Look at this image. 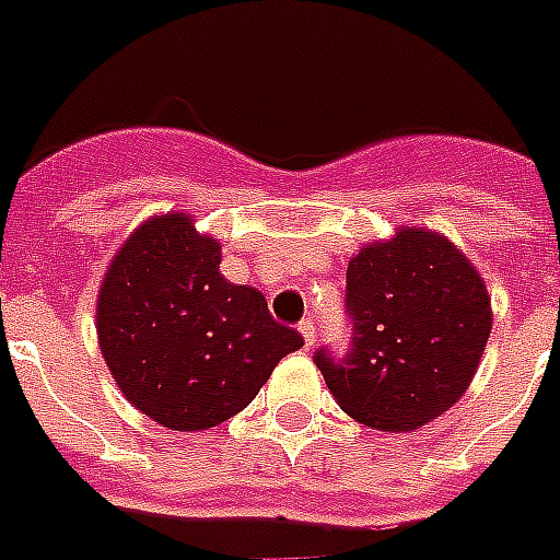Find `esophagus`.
<instances>
[{"label":"esophagus","mask_w":560,"mask_h":560,"mask_svg":"<svg viewBox=\"0 0 560 560\" xmlns=\"http://www.w3.org/2000/svg\"><path fill=\"white\" fill-rule=\"evenodd\" d=\"M299 334H302L304 345H307V348H311V345L316 342V322H313V319L299 322Z\"/></svg>","instance_id":"esophagus-1"}]
</instances>
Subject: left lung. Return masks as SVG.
<instances>
[{
	"instance_id": "8db88e82",
	"label": "left lung",
	"mask_w": 560,
	"mask_h": 560,
	"mask_svg": "<svg viewBox=\"0 0 560 560\" xmlns=\"http://www.w3.org/2000/svg\"><path fill=\"white\" fill-rule=\"evenodd\" d=\"M345 311L351 348L313 362L353 420L413 431L463 397L486 339L492 304L483 279L452 241L406 226L368 244L348 265Z\"/></svg>"
}]
</instances>
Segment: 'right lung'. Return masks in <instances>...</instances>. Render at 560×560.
I'll return each mask as SVG.
<instances>
[{
  "mask_svg": "<svg viewBox=\"0 0 560 560\" xmlns=\"http://www.w3.org/2000/svg\"><path fill=\"white\" fill-rule=\"evenodd\" d=\"M221 244L186 212L154 215L120 247L97 295V339L131 406L172 431H201L256 399L302 334L256 288L218 270Z\"/></svg>",
  "mask_w": 560,
  "mask_h": 560,
  "instance_id": "right-lung-1",
  "label": "right lung"
}]
</instances>
